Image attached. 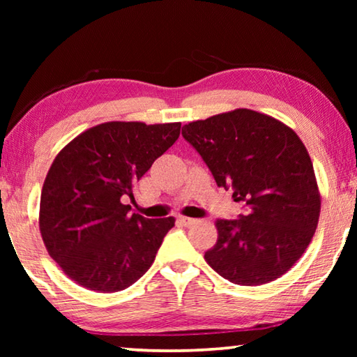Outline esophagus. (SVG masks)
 <instances>
[{
  "instance_id": "esophagus-1",
  "label": "esophagus",
  "mask_w": 357,
  "mask_h": 357,
  "mask_svg": "<svg viewBox=\"0 0 357 357\" xmlns=\"http://www.w3.org/2000/svg\"><path fill=\"white\" fill-rule=\"evenodd\" d=\"M179 222L183 223L184 227H192V225H195L198 220L197 219H192V217H179Z\"/></svg>"
}]
</instances>
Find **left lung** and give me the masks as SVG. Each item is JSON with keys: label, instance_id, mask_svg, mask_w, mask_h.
Segmentation results:
<instances>
[{"label": "left lung", "instance_id": "left-lung-1", "mask_svg": "<svg viewBox=\"0 0 357 357\" xmlns=\"http://www.w3.org/2000/svg\"><path fill=\"white\" fill-rule=\"evenodd\" d=\"M183 137L215 183L245 203L238 220L217 219V243L204 259L217 274L258 287L288 273L315 234L321 211L315 170L298 134L249 108L185 124Z\"/></svg>", "mask_w": 357, "mask_h": 357}]
</instances>
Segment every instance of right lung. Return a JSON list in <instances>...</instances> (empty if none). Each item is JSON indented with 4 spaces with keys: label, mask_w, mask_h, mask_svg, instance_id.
Returning a JSON list of instances; mask_svg holds the SVG:
<instances>
[{
    "label": "right lung",
    "mask_w": 357,
    "mask_h": 357,
    "mask_svg": "<svg viewBox=\"0 0 357 357\" xmlns=\"http://www.w3.org/2000/svg\"><path fill=\"white\" fill-rule=\"evenodd\" d=\"M181 123L110 121L59 151L40 193L39 229L63 273L98 293L121 291L154 263L174 217L129 214L123 197L178 140Z\"/></svg>",
    "instance_id": "obj_1"
}]
</instances>
